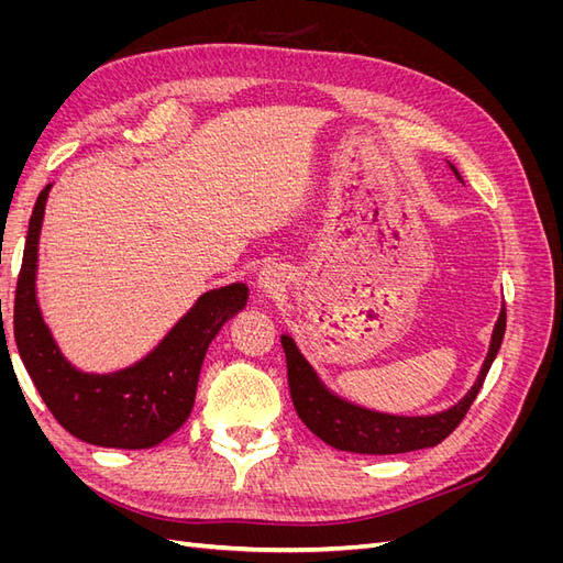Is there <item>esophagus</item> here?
Segmentation results:
<instances>
[{
	"mask_svg": "<svg viewBox=\"0 0 563 563\" xmlns=\"http://www.w3.org/2000/svg\"><path fill=\"white\" fill-rule=\"evenodd\" d=\"M258 286L263 288L265 294H277L279 288L284 286V272L277 265L263 267L261 275H258Z\"/></svg>",
	"mask_w": 563,
	"mask_h": 563,
	"instance_id": "obj_1",
	"label": "esophagus"
}]
</instances>
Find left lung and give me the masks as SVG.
<instances>
[{
	"label": "left lung",
	"mask_w": 563,
	"mask_h": 563,
	"mask_svg": "<svg viewBox=\"0 0 563 563\" xmlns=\"http://www.w3.org/2000/svg\"><path fill=\"white\" fill-rule=\"evenodd\" d=\"M455 178L463 183V176L449 162ZM505 305L498 314L496 327H493L488 354L482 364L479 378L472 385L467 395L453 404L446 411L432 416H395L371 411L360 404H352L331 391L312 364L305 360L298 350L296 340L284 333L282 347L286 352L288 366V387H291V399L300 420L329 446L350 453H368V455H389V453H408L418 449H430L444 441L457 424L465 418L467 408L479 395V389L486 380V373L496 360L505 335Z\"/></svg>",
	"instance_id": "left-lung-1"
}]
</instances>
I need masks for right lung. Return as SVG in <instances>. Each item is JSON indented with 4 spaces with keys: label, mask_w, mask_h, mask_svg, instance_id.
I'll return each mask as SVG.
<instances>
[{
    "label": "right lung",
    "mask_w": 563,
    "mask_h": 563,
    "mask_svg": "<svg viewBox=\"0 0 563 563\" xmlns=\"http://www.w3.org/2000/svg\"><path fill=\"white\" fill-rule=\"evenodd\" d=\"M46 185L32 209L15 284L13 335L48 411L73 437L108 449H152L190 416L199 371L223 323L242 312L249 286L234 282L201 294L162 343L141 362L112 373H87L65 360L37 302V251Z\"/></svg>",
    "instance_id": "obj_1"
}]
</instances>
